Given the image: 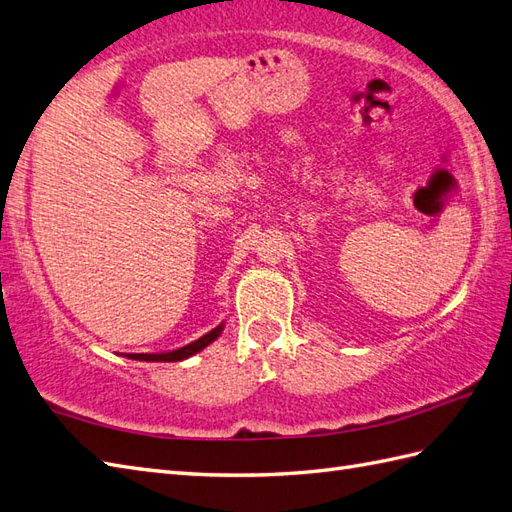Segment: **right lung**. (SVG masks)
Returning a JSON list of instances; mask_svg holds the SVG:
<instances>
[{
    "label": "right lung",
    "mask_w": 512,
    "mask_h": 512,
    "mask_svg": "<svg viewBox=\"0 0 512 512\" xmlns=\"http://www.w3.org/2000/svg\"><path fill=\"white\" fill-rule=\"evenodd\" d=\"M220 331H222V325L216 327V329H211L209 334L198 338L196 342L187 344V347H181V349L170 351V353H126V358H130V360H144V362H178V360H185V358H189V355L202 351V349L207 347V344H211L213 340H216L220 336Z\"/></svg>",
    "instance_id": "obj_1"
}]
</instances>
